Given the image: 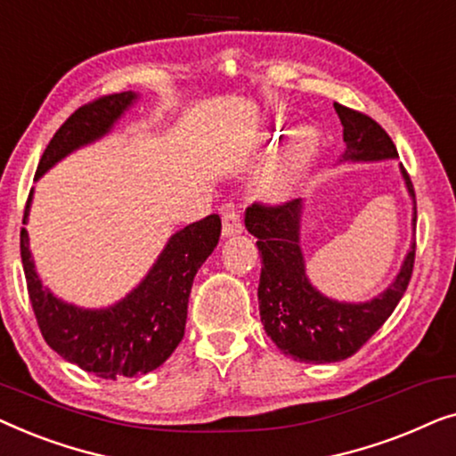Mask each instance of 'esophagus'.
I'll list each match as a JSON object with an SVG mask.
<instances>
[{
  "instance_id": "1",
  "label": "esophagus",
  "mask_w": 456,
  "mask_h": 456,
  "mask_svg": "<svg viewBox=\"0 0 456 456\" xmlns=\"http://www.w3.org/2000/svg\"><path fill=\"white\" fill-rule=\"evenodd\" d=\"M242 232V214L236 208H230L222 216V234L232 236Z\"/></svg>"
}]
</instances>
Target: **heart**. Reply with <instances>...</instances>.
I'll use <instances>...</instances> for the list:
<instances>
[{"mask_svg":"<svg viewBox=\"0 0 456 456\" xmlns=\"http://www.w3.org/2000/svg\"><path fill=\"white\" fill-rule=\"evenodd\" d=\"M317 134L314 130H301L297 134V139L292 141L289 149V155H286V166L282 170V176L278 178V189H289V186L295 183L305 167L311 164V159L315 158L317 153Z\"/></svg>","mask_w":456,"mask_h":456,"instance_id":"1","label":"heart"}]
</instances>
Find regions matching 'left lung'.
I'll list each match as a JSON object with an SVG mask.
<instances>
[{"instance_id": "obj_1", "label": "left lung", "mask_w": 456, "mask_h": 456, "mask_svg": "<svg viewBox=\"0 0 456 456\" xmlns=\"http://www.w3.org/2000/svg\"><path fill=\"white\" fill-rule=\"evenodd\" d=\"M346 142L345 159L398 158L388 133L363 111L334 103ZM404 183L415 199L413 183L401 166ZM417 222V208L415 220ZM245 226L257 236L264 259L259 278V314L270 338L284 354L305 363H332L351 357L384 326L401 301L413 276L415 242L404 259L395 284L370 303L351 305L322 297L305 276V261L298 247L301 201H255L245 211Z\"/></svg>"}]
</instances>
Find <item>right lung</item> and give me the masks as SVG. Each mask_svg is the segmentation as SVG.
Masks as SVG:
<instances>
[{"instance_id": "right-lung-1", "label": "right lung", "mask_w": 456, "mask_h": 456, "mask_svg": "<svg viewBox=\"0 0 456 456\" xmlns=\"http://www.w3.org/2000/svg\"><path fill=\"white\" fill-rule=\"evenodd\" d=\"M133 99V93H111L80 105L49 141L35 178L77 147L108 133ZM30 195L22 224H27ZM220 232L222 220L217 214L189 224L172 236L139 289L114 307L89 311L61 303L43 289L28 251V232L22 228V267L43 338L60 357L105 379L158 370L183 340L192 280L216 248Z\"/></svg>"}]
</instances>
